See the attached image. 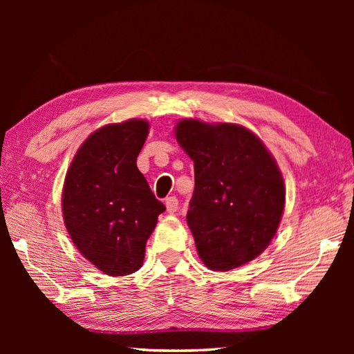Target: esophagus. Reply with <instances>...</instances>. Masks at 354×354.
<instances>
[{"mask_svg": "<svg viewBox=\"0 0 354 354\" xmlns=\"http://www.w3.org/2000/svg\"><path fill=\"white\" fill-rule=\"evenodd\" d=\"M179 207V201L176 196H169L165 199V208H167L169 213H175Z\"/></svg>", "mask_w": 354, "mask_h": 354, "instance_id": "1", "label": "esophagus"}]
</instances>
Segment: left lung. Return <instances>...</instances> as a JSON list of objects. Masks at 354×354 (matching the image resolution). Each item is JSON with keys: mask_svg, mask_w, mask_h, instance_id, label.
<instances>
[{"mask_svg": "<svg viewBox=\"0 0 354 354\" xmlns=\"http://www.w3.org/2000/svg\"><path fill=\"white\" fill-rule=\"evenodd\" d=\"M175 133L194 161L187 223L199 257L213 270L254 260L275 236L284 209V181L272 155L239 124L189 118Z\"/></svg>", "mask_w": 354, "mask_h": 354, "instance_id": "left-lung-1", "label": "left lung"}]
</instances>
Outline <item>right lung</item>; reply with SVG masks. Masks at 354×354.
Listing matches in <instances>:
<instances>
[{"label":"right lung","mask_w":354,"mask_h":354,"mask_svg":"<svg viewBox=\"0 0 354 354\" xmlns=\"http://www.w3.org/2000/svg\"><path fill=\"white\" fill-rule=\"evenodd\" d=\"M146 120L108 124L89 135L66 173L62 212L80 254L106 275L137 272L165 207L137 167Z\"/></svg>","instance_id":"add662e5"}]
</instances>
